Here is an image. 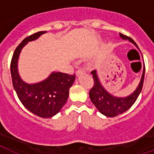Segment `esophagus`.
<instances>
[{
	"instance_id": "esophagus-1",
	"label": "esophagus",
	"mask_w": 154,
	"mask_h": 154,
	"mask_svg": "<svg viewBox=\"0 0 154 154\" xmlns=\"http://www.w3.org/2000/svg\"><path fill=\"white\" fill-rule=\"evenodd\" d=\"M85 73V71L84 70H82V69H79L77 70V72H76V75H77V77H79V76H81V75L84 74Z\"/></svg>"
}]
</instances>
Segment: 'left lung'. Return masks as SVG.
<instances>
[{
  "label": "left lung",
  "mask_w": 154,
  "mask_h": 154,
  "mask_svg": "<svg viewBox=\"0 0 154 154\" xmlns=\"http://www.w3.org/2000/svg\"><path fill=\"white\" fill-rule=\"evenodd\" d=\"M120 36L122 39L129 40V42H132L139 49L137 45L132 38L127 37L122 33H120ZM145 70H146V67H145V64H144L143 72H142L141 82L139 83L138 86L133 94L125 97H114L112 94H110L109 92L106 91L99 81L96 70L92 71L91 74L93 75L94 85L89 91L90 100L93 104L96 106L97 109H98L99 112L106 117H112L122 114L129 109H130L138 97L139 94L142 89V86H143Z\"/></svg>",
  "instance_id": "obj_1"
}]
</instances>
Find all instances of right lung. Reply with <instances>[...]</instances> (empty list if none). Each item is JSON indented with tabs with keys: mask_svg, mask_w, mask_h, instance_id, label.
<instances>
[{
	"mask_svg": "<svg viewBox=\"0 0 154 154\" xmlns=\"http://www.w3.org/2000/svg\"><path fill=\"white\" fill-rule=\"evenodd\" d=\"M46 31H40L23 40L13 53L10 65L13 88L18 98L28 110L43 118H49L60 112L69 97V92L75 81V74L53 72L43 82L27 84L18 73L17 61L23 47L37 39Z\"/></svg>",
	"mask_w": 154,
	"mask_h": 154,
	"instance_id": "right-lung-1",
	"label": "right lung"
}]
</instances>
